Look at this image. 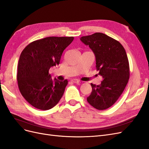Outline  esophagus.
Here are the masks:
<instances>
[{
  "label": "esophagus",
  "mask_w": 149,
  "mask_h": 149,
  "mask_svg": "<svg viewBox=\"0 0 149 149\" xmlns=\"http://www.w3.org/2000/svg\"><path fill=\"white\" fill-rule=\"evenodd\" d=\"M71 81L76 83H79V81L78 79H71Z\"/></svg>",
  "instance_id": "34e87169"
}]
</instances>
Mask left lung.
<instances>
[{
  "label": "left lung",
  "instance_id": "8db88e82",
  "mask_svg": "<svg viewBox=\"0 0 149 149\" xmlns=\"http://www.w3.org/2000/svg\"><path fill=\"white\" fill-rule=\"evenodd\" d=\"M92 49L96 67L103 80L100 85L91 83L92 92L87 101L93 107L104 110L118 100L130 76L128 58L123 46L116 40L102 33H95L80 38Z\"/></svg>",
  "mask_w": 149,
  "mask_h": 149
}]
</instances>
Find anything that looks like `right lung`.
<instances>
[{"instance_id": "right-lung-1", "label": "right lung", "mask_w": 149, "mask_h": 149, "mask_svg": "<svg viewBox=\"0 0 149 149\" xmlns=\"http://www.w3.org/2000/svg\"><path fill=\"white\" fill-rule=\"evenodd\" d=\"M73 37H49L30 43L22 52L18 63L17 78L25 100L40 110H48L60 101L68 80H53L52 66L59 65L64 49Z\"/></svg>"}]
</instances>
